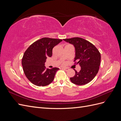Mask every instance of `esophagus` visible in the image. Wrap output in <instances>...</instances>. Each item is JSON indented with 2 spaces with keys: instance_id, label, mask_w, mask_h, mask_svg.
Wrapping results in <instances>:
<instances>
[{
  "instance_id": "1",
  "label": "esophagus",
  "mask_w": 121,
  "mask_h": 121,
  "mask_svg": "<svg viewBox=\"0 0 121 121\" xmlns=\"http://www.w3.org/2000/svg\"><path fill=\"white\" fill-rule=\"evenodd\" d=\"M62 69H63L64 70H65V71H68V70H69V69L68 68H63Z\"/></svg>"
}]
</instances>
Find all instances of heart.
Listing matches in <instances>:
<instances>
[{
    "instance_id": "heart-1",
    "label": "heart",
    "mask_w": 121,
    "mask_h": 121,
    "mask_svg": "<svg viewBox=\"0 0 121 121\" xmlns=\"http://www.w3.org/2000/svg\"><path fill=\"white\" fill-rule=\"evenodd\" d=\"M61 64H62V65H64V64H65V62H63V63H61Z\"/></svg>"
}]
</instances>
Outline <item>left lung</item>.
Instances as JSON below:
<instances>
[{
	"label": "left lung",
	"mask_w": 121,
	"mask_h": 121,
	"mask_svg": "<svg viewBox=\"0 0 121 121\" xmlns=\"http://www.w3.org/2000/svg\"><path fill=\"white\" fill-rule=\"evenodd\" d=\"M64 41L74 45L76 51L74 64L81 67L79 72L75 71V75L70 78L71 81L76 85H83L94 79L99 70L101 55L93 44L80 37L64 39Z\"/></svg>",
	"instance_id": "8db88e82"
}]
</instances>
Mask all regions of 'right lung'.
Masks as SVG:
<instances>
[{
    "label": "right lung",
    "instance_id": "right-lung-1",
    "mask_svg": "<svg viewBox=\"0 0 121 121\" xmlns=\"http://www.w3.org/2000/svg\"><path fill=\"white\" fill-rule=\"evenodd\" d=\"M61 39L42 38L29 46L25 51L22 64L25 76L32 83L38 86H45L52 83L59 68L46 69L44 63L51 57L53 47Z\"/></svg>",
    "mask_w": 121,
    "mask_h": 121
}]
</instances>
